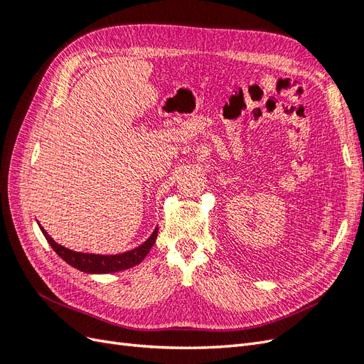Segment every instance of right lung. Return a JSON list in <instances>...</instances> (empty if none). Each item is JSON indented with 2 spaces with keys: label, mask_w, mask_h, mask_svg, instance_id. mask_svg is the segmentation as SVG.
<instances>
[{
  "label": "right lung",
  "mask_w": 364,
  "mask_h": 364,
  "mask_svg": "<svg viewBox=\"0 0 364 364\" xmlns=\"http://www.w3.org/2000/svg\"><path fill=\"white\" fill-rule=\"evenodd\" d=\"M42 234L46 235L47 241L54 249V252H56L65 262H68L70 266L86 273H111V272H119V270L134 267L144 259L147 253L150 252L151 246L155 245L156 237H158V229H155V232L151 234V237L146 241V243H142L134 250L119 253V255H94V253L74 252L58 245L56 241H54L43 229H42Z\"/></svg>",
  "instance_id": "add662e5"
}]
</instances>
